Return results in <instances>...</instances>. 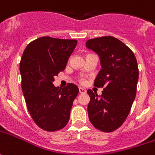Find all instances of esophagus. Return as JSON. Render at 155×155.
<instances>
[{"mask_svg": "<svg viewBox=\"0 0 155 155\" xmlns=\"http://www.w3.org/2000/svg\"><path fill=\"white\" fill-rule=\"evenodd\" d=\"M79 92H80V94H85L86 93V90L84 88L80 87L79 88Z\"/></svg>", "mask_w": 155, "mask_h": 155, "instance_id": "34e87169", "label": "esophagus"}]
</instances>
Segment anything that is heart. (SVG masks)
<instances>
[{"mask_svg":"<svg viewBox=\"0 0 155 155\" xmlns=\"http://www.w3.org/2000/svg\"><path fill=\"white\" fill-rule=\"evenodd\" d=\"M79 82H80V83H84V82H85V80H84L83 78H80V79H79Z\"/></svg>","mask_w":155,"mask_h":155,"instance_id":"1","label":"heart"}]
</instances>
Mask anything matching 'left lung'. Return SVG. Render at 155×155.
<instances>
[{
  "mask_svg": "<svg viewBox=\"0 0 155 155\" xmlns=\"http://www.w3.org/2000/svg\"><path fill=\"white\" fill-rule=\"evenodd\" d=\"M86 45L100 57L102 68L94 87L104 88L101 96L87 90L89 120L99 130L112 132L124 124L136 98L137 61L128 46L111 36L89 39Z\"/></svg>",
  "mask_w": 155,
  "mask_h": 155,
  "instance_id": "1",
  "label": "left lung"
}]
</instances>
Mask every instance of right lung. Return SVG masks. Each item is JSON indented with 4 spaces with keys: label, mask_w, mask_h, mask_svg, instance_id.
<instances>
[{
    "label": "right lung",
    "mask_w": 155,
    "mask_h": 155,
    "mask_svg": "<svg viewBox=\"0 0 155 155\" xmlns=\"http://www.w3.org/2000/svg\"><path fill=\"white\" fill-rule=\"evenodd\" d=\"M76 45L75 39L42 37L23 52L19 70L25 104L35 124L44 130H60L68 123L79 89L72 83L59 89L52 82L66 68Z\"/></svg>",
    "instance_id": "right-lung-1"
}]
</instances>
